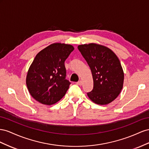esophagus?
Instances as JSON below:
<instances>
[{
  "label": "esophagus",
  "mask_w": 149,
  "mask_h": 149,
  "mask_svg": "<svg viewBox=\"0 0 149 149\" xmlns=\"http://www.w3.org/2000/svg\"><path fill=\"white\" fill-rule=\"evenodd\" d=\"M77 85H79V86H82V80H80V81L77 82Z\"/></svg>",
  "instance_id": "34e87169"
}]
</instances>
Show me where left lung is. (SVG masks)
<instances>
[{
    "label": "left lung",
    "instance_id": "left-lung-1",
    "mask_svg": "<svg viewBox=\"0 0 149 149\" xmlns=\"http://www.w3.org/2000/svg\"><path fill=\"white\" fill-rule=\"evenodd\" d=\"M78 49L92 72L93 87L88 98L99 105L112 102L120 94L124 74L119 59L107 47L91 43L79 45Z\"/></svg>",
    "mask_w": 149,
    "mask_h": 149
}]
</instances>
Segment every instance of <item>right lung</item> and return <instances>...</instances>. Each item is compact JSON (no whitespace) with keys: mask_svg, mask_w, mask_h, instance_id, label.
<instances>
[{"mask_svg":"<svg viewBox=\"0 0 149 149\" xmlns=\"http://www.w3.org/2000/svg\"><path fill=\"white\" fill-rule=\"evenodd\" d=\"M74 49L70 44L54 43L36 55L26 77L28 91L35 100L50 105L65 95L70 82L65 79L64 62Z\"/></svg>","mask_w":149,"mask_h":149,"instance_id":"1","label":"right lung"}]
</instances>
